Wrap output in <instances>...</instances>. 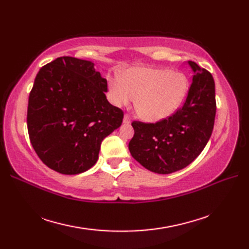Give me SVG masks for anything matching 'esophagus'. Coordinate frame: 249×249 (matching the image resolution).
<instances>
[{
  "instance_id": "34e87169",
  "label": "esophagus",
  "mask_w": 249,
  "mask_h": 249,
  "mask_svg": "<svg viewBox=\"0 0 249 249\" xmlns=\"http://www.w3.org/2000/svg\"><path fill=\"white\" fill-rule=\"evenodd\" d=\"M123 123H124V124H129V123H130V118H129V116H128L127 114H125V115H124Z\"/></svg>"
}]
</instances>
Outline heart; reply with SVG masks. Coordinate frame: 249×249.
<instances>
[{
	"mask_svg": "<svg viewBox=\"0 0 249 249\" xmlns=\"http://www.w3.org/2000/svg\"><path fill=\"white\" fill-rule=\"evenodd\" d=\"M189 91L187 76L169 68L133 67L109 83L115 106L128 105L137 97V108L149 122L168 119L181 107Z\"/></svg>",
	"mask_w": 249,
	"mask_h": 249,
	"instance_id": "obj_1",
	"label": "heart"
}]
</instances>
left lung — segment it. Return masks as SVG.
Masks as SVG:
<instances>
[{"label": "left lung", "instance_id": "left-lung-1", "mask_svg": "<svg viewBox=\"0 0 249 249\" xmlns=\"http://www.w3.org/2000/svg\"><path fill=\"white\" fill-rule=\"evenodd\" d=\"M193 83L183 107L170 118L154 124L133 122L135 135L128 149L147 170L169 174L193 162L212 135L216 114L213 76L188 61Z\"/></svg>", "mask_w": 249, "mask_h": 249}]
</instances>
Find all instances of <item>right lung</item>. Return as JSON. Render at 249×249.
<instances>
[{
    "instance_id": "obj_1",
    "label": "right lung",
    "mask_w": 249,
    "mask_h": 249,
    "mask_svg": "<svg viewBox=\"0 0 249 249\" xmlns=\"http://www.w3.org/2000/svg\"><path fill=\"white\" fill-rule=\"evenodd\" d=\"M94 62L57 57L41 67L29 96L28 130L36 154L62 174L89 170L102 141L118 129L122 110L111 105L107 80Z\"/></svg>"
}]
</instances>
